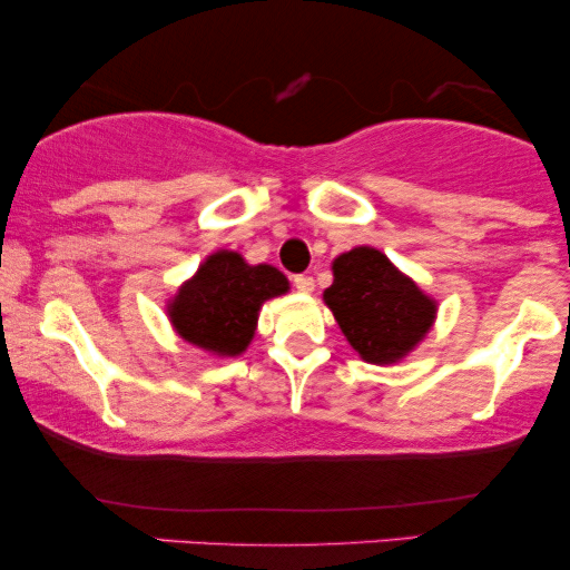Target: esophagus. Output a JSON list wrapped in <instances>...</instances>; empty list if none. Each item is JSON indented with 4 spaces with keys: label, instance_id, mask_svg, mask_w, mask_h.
<instances>
[{
    "label": "esophagus",
    "instance_id": "obj_1",
    "mask_svg": "<svg viewBox=\"0 0 570 570\" xmlns=\"http://www.w3.org/2000/svg\"><path fill=\"white\" fill-rule=\"evenodd\" d=\"M293 285L298 287L301 293H314V287H316L314 277H311V275H295V277H293Z\"/></svg>",
    "mask_w": 570,
    "mask_h": 570
}]
</instances>
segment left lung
I'll return each mask as SVG.
<instances>
[{"mask_svg":"<svg viewBox=\"0 0 570 570\" xmlns=\"http://www.w3.org/2000/svg\"><path fill=\"white\" fill-rule=\"evenodd\" d=\"M332 269L324 303L363 361H400L431 330L435 303L376 248L357 246L337 256Z\"/></svg>","mask_w":570,"mask_h":570,"instance_id":"8db88e82","label":"left lung"}]
</instances>
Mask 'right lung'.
Wrapping results in <instances>:
<instances>
[{"label": "right lung", "mask_w": 570, "mask_h": 570, "mask_svg": "<svg viewBox=\"0 0 570 570\" xmlns=\"http://www.w3.org/2000/svg\"><path fill=\"white\" fill-rule=\"evenodd\" d=\"M287 293V279L269 264H246L236 252H217L202 264L168 306L176 332L217 355L244 353L259 308Z\"/></svg>", "instance_id": "obj_1"}]
</instances>
